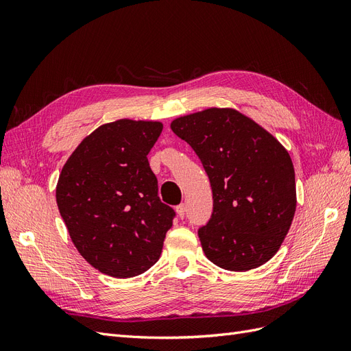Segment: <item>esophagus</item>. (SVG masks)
Here are the masks:
<instances>
[{
	"instance_id": "obj_1",
	"label": "esophagus",
	"mask_w": 351,
	"mask_h": 351,
	"mask_svg": "<svg viewBox=\"0 0 351 351\" xmlns=\"http://www.w3.org/2000/svg\"><path fill=\"white\" fill-rule=\"evenodd\" d=\"M176 212H177V215L180 218H184V215H186V206H184V204L176 206Z\"/></svg>"
}]
</instances>
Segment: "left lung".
<instances>
[{"label":"left lung","instance_id":"left-lung-1","mask_svg":"<svg viewBox=\"0 0 351 351\" xmlns=\"http://www.w3.org/2000/svg\"><path fill=\"white\" fill-rule=\"evenodd\" d=\"M171 130L196 152L214 210L197 234L217 267L244 272L278 252L295 212L291 158L275 137L232 108L180 117Z\"/></svg>","mask_w":351,"mask_h":351}]
</instances>
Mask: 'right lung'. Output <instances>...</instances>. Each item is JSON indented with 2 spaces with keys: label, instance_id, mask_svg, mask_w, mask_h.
<instances>
[{
  "label": "right lung",
  "instance_id": "obj_1",
  "mask_svg": "<svg viewBox=\"0 0 351 351\" xmlns=\"http://www.w3.org/2000/svg\"><path fill=\"white\" fill-rule=\"evenodd\" d=\"M159 121L117 120L84 137L61 169L56 197L71 241L95 269L132 278L161 256L176 212L158 196L147 154Z\"/></svg>",
  "mask_w": 351,
  "mask_h": 351
}]
</instances>
